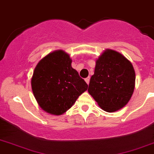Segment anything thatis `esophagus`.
I'll list each match as a JSON object with an SVG mask.
<instances>
[{
	"instance_id": "34e87169",
	"label": "esophagus",
	"mask_w": 154,
	"mask_h": 154,
	"mask_svg": "<svg viewBox=\"0 0 154 154\" xmlns=\"http://www.w3.org/2000/svg\"><path fill=\"white\" fill-rule=\"evenodd\" d=\"M89 80H90V77H86V78L85 79V81L86 82V83H87V84H89Z\"/></svg>"
}]
</instances>
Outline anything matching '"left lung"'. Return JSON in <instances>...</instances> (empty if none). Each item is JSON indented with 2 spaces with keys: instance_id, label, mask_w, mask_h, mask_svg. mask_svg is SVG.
<instances>
[{
  "instance_id": "1",
  "label": "left lung",
  "mask_w": 154,
  "mask_h": 154,
  "mask_svg": "<svg viewBox=\"0 0 154 154\" xmlns=\"http://www.w3.org/2000/svg\"><path fill=\"white\" fill-rule=\"evenodd\" d=\"M135 83L132 63L121 53L107 49L95 62L88 92L101 109L111 113L129 102Z\"/></svg>"
}]
</instances>
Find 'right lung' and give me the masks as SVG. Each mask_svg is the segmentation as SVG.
<instances>
[{
    "mask_svg": "<svg viewBox=\"0 0 154 154\" xmlns=\"http://www.w3.org/2000/svg\"><path fill=\"white\" fill-rule=\"evenodd\" d=\"M72 60L63 50L43 58L34 68L31 88L40 107L47 113L61 115L72 107L88 85L71 67Z\"/></svg>",
    "mask_w": 154,
    "mask_h": 154,
    "instance_id": "right-lung-1",
    "label": "right lung"
}]
</instances>
